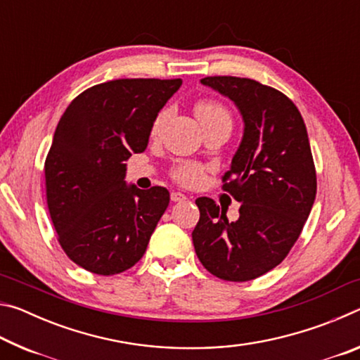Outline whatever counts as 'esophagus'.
<instances>
[{
  "mask_svg": "<svg viewBox=\"0 0 360 360\" xmlns=\"http://www.w3.org/2000/svg\"><path fill=\"white\" fill-rule=\"evenodd\" d=\"M184 200H187V197L184 193L181 192H172V202H184Z\"/></svg>",
  "mask_w": 360,
  "mask_h": 360,
  "instance_id": "1",
  "label": "esophagus"
}]
</instances>
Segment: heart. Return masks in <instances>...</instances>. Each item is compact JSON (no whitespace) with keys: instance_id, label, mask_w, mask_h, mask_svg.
Here are the masks:
<instances>
[{"instance_id":"1","label":"heart","mask_w":360,"mask_h":360,"mask_svg":"<svg viewBox=\"0 0 360 360\" xmlns=\"http://www.w3.org/2000/svg\"><path fill=\"white\" fill-rule=\"evenodd\" d=\"M195 115L198 117L200 124H203V122H208L217 117H229V112L225 111V108L222 105H219L216 101H200L198 105L195 106ZM167 117L168 111H160L155 115V119L152 122L150 127L152 138L160 136L163 127L167 124ZM172 176L181 186L195 187L205 178V167L198 162H178L172 169Z\"/></svg>"}]
</instances>
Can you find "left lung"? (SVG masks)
<instances>
[{"label": "left lung", "instance_id": "8db88e82", "mask_svg": "<svg viewBox=\"0 0 360 360\" xmlns=\"http://www.w3.org/2000/svg\"><path fill=\"white\" fill-rule=\"evenodd\" d=\"M235 103L245 122L241 143L222 178L240 202L229 222L214 200H195L192 240L200 262L225 281H251L281 264L302 233L316 198V169L302 114L279 90L233 76L202 79Z\"/></svg>", "mask_w": 360, "mask_h": 360}]
</instances>
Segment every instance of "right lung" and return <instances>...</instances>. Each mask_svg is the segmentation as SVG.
I'll list each match as a JSON object with an SVG mask.
<instances>
[{"instance_id": "add662e5", "label": "right lung", "mask_w": 360, "mask_h": 360, "mask_svg": "<svg viewBox=\"0 0 360 360\" xmlns=\"http://www.w3.org/2000/svg\"><path fill=\"white\" fill-rule=\"evenodd\" d=\"M181 79H115L66 108L44 173L47 206L66 255L96 275L129 270L143 257L169 203L165 187L127 184V165L149 143L155 115Z\"/></svg>"}]
</instances>
